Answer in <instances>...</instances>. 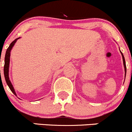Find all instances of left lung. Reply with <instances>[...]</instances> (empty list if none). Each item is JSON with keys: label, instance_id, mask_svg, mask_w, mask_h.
Masks as SVG:
<instances>
[{"label": "left lung", "instance_id": "left-lung-1", "mask_svg": "<svg viewBox=\"0 0 132 132\" xmlns=\"http://www.w3.org/2000/svg\"><path fill=\"white\" fill-rule=\"evenodd\" d=\"M121 53V55H122V61H123V65H124V68H125V76L126 77V62H125V57H124L123 54L122 53V52L120 51Z\"/></svg>", "mask_w": 132, "mask_h": 132}]
</instances>
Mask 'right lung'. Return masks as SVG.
<instances>
[{
    "label": "right lung",
    "instance_id": "add662e5",
    "mask_svg": "<svg viewBox=\"0 0 132 132\" xmlns=\"http://www.w3.org/2000/svg\"><path fill=\"white\" fill-rule=\"evenodd\" d=\"M20 38V37L18 38L15 39L14 41H13L10 44V46L7 48V51L6 52V55H5V60H4V78L6 79V81L7 85H8L9 88H10V90H11V92L14 94L16 96V94L15 92V89H14V87L13 86L12 83H11V81L10 79V77H9V67H10V55H11V49H13V47L15 45V43L16 42L18 39Z\"/></svg>",
    "mask_w": 132,
    "mask_h": 132
}]
</instances>
